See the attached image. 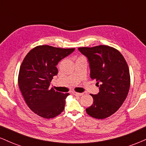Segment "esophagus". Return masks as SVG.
<instances>
[{
	"label": "esophagus",
	"instance_id": "obj_1",
	"mask_svg": "<svg viewBox=\"0 0 146 146\" xmlns=\"http://www.w3.org/2000/svg\"><path fill=\"white\" fill-rule=\"evenodd\" d=\"M72 94L75 95V96H83V93H78V92H72Z\"/></svg>",
	"mask_w": 146,
	"mask_h": 146
}]
</instances>
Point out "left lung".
<instances>
[{"label":"left lung","mask_w":146,"mask_h":146,"mask_svg":"<svg viewBox=\"0 0 146 146\" xmlns=\"http://www.w3.org/2000/svg\"><path fill=\"white\" fill-rule=\"evenodd\" d=\"M78 50L88 58L90 77L99 87L97 94H91L93 104L86 112L95 119L109 117L122 106L128 94L130 76L127 63L120 52L108 45L83 47Z\"/></svg>","instance_id":"8db88e82"}]
</instances>
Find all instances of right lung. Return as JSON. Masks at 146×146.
Instances as JSON below:
<instances>
[{
    "label": "right lung",
    "mask_w": 146,
    "mask_h": 146,
    "mask_svg": "<svg viewBox=\"0 0 146 146\" xmlns=\"http://www.w3.org/2000/svg\"><path fill=\"white\" fill-rule=\"evenodd\" d=\"M74 50L38 45L23 60L18 78L19 88L27 106L37 115L51 119L64 110L65 99L70 94L58 92L49 87L58 74V62Z\"/></svg>",
    "instance_id": "obj_1"
}]
</instances>
